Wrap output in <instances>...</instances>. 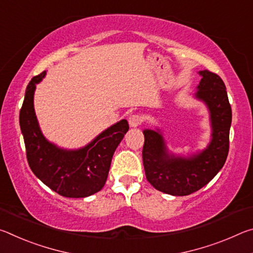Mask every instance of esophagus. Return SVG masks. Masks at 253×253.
I'll return each instance as SVG.
<instances>
[{"label":"esophagus","mask_w":253,"mask_h":253,"mask_svg":"<svg viewBox=\"0 0 253 253\" xmlns=\"http://www.w3.org/2000/svg\"><path fill=\"white\" fill-rule=\"evenodd\" d=\"M128 123H129L130 127H138L140 124H142V116L140 115H131V116L128 118Z\"/></svg>","instance_id":"esophagus-1"}]
</instances>
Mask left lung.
<instances>
[{
    "label": "left lung",
    "instance_id": "8db88e82",
    "mask_svg": "<svg viewBox=\"0 0 253 253\" xmlns=\"http://www.w3.org/2000/svg\"><path fill=\"white\" fill-rule=\"evenodd\" d=\"M202 77L194 98L207 106L211 124V140L208 146L191 155L172 153L162 130L144 129L143 163L147 181L163 193L184 196L207 185L223 168L229 153V135L232 111L225 84L209 70Z\"/></svg>",
    "mask_w": 253,
    "mask_h": 253
}]
</instances>
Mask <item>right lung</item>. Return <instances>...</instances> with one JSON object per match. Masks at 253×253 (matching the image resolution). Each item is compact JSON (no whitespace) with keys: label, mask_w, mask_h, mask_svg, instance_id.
<instances>
[{"label":"right lung","mask_w":253,"mask_h":253,"mask_svg":"<svg viewBox=\"0 0 253 253\" xmlns=\"http://www.w3.org/2000/svg\"><path fill=\"white\" fill-rule=\"evenodd\" d=\"M46 72L30 81L20 110L27 158L34 175L51 190L66 198H87L104 187L111 158L129 129L122 119L101 131L90 143L77 149H67L49 142L42 134L34 111V91Z\"/></svg>","instance_id":"right-lung-1"}]
</instances>
